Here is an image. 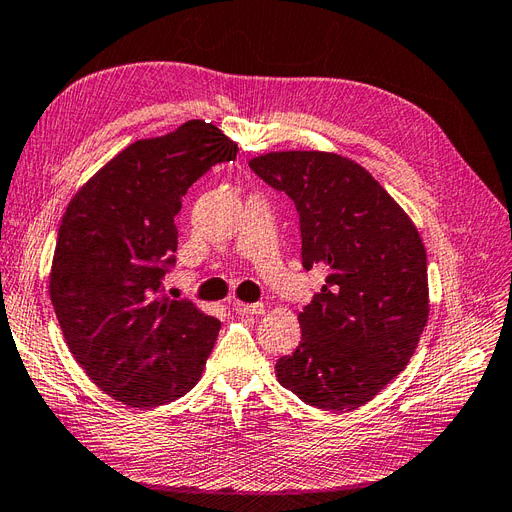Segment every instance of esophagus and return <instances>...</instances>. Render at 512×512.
<instances>
[{"instance_id": "obj_1", "label": "esophagus", "mask_w": 512, "mask_h": 512, "mask_svg": "<svg viewBox=\"0 0 512 512\" xmlns=\"http://www.w3.org/2000/svg\"><path fill=\"white\" fill-rule=\"evenodd\" d=\"M232 309L241 316H262L265 314V305L262 303H243V301H235L232 303Z\"/></svg>"}]
</instances>
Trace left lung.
<instances>
[{"mask_svg":"<svg viewBox=\"0 0 512 512\" xmlns=\"http://www.w3.org/2000/svg\"><path fill=\"white\" fill-rule=\"evenodd\" d=\"M250 166L297 207L303 267L329 269L275 376L307 406L361 408L404 371L427 327L423 239L369 170L339 153L269 151Z\"/></svg>","mask_w":512,"mask_h":512,"instance_id":"1","label":"left lung"}]
</instances>
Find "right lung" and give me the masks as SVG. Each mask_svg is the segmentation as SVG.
Here are the masks:
<instances>
[{"mask_svg":"<svg viewBox=\"0 0 512 512\" xmlns=\"http://www.w3.org/2000/svg\"><path fill=\"white\" fill-rule=\"evenodd\" d=\"M235 156L218 126L185 121L121 149L64 211L49 273L55 316L87 378L121 404L166 406L203 376L222 324L160 294L162 275L175 262L181 198Z\"/></svg>","mask_w":512,"mask_h":512,"instance_id":"right-lung-1","label":"right lung"}]
</instances>
